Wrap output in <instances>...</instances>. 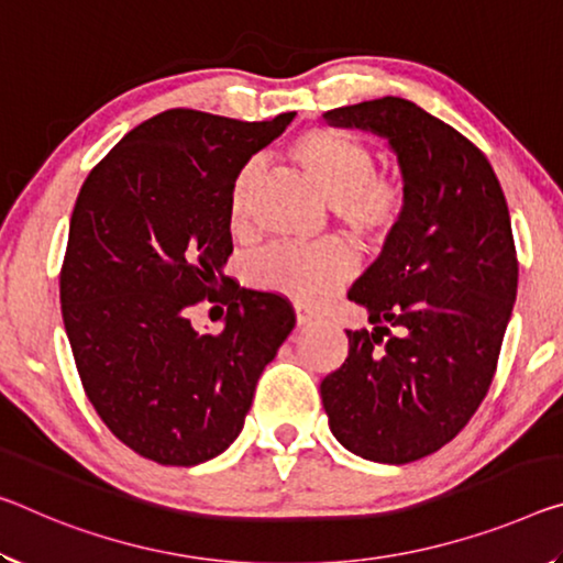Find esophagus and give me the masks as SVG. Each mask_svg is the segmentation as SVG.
<instances>
[{
	"label": "esophagus",
	"instance_id": "obj_1",
	"mask_svg": "<svg viewBox=\"0 0 563 563\" xmlns=\"http://www.w3.org/2000/svg\"><path fill=\"white\" fill-rule=\"evenodd\" d=\"M296 323L302 328V325H313V323H318V316H313V313H308V310H302V308H296Z\"/></svg>",
	"mask_w": 563,
	"mask_h": 563
}]
</instances>
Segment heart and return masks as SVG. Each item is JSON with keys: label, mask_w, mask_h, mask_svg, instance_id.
Here are the masks:
<instances>
[{"label": "heart", "mask_w": 563, "mask_h": 563, "mask_svg": "<svg viewBox=\"0 0 563 563\" xmlns=\"http://www.w3.org/2000/svg\"><path fill=\"white\" fill-rule=\"evenodd\" d=\"M285 155L316 190L333 205L335 218L363 243L383 245L406 218L408 190L404 177L373 167V153L358 137L341 130L313 128L300 132ZM255 167L240 169L228 195V225L235 235L253 228ZM355 271V257L343 243L267 250L253 265V280L265 290L283 292L306 306L325 300L335 285Z\"/></svg>", "instance_id": "b5f03b06"}]
</instances>
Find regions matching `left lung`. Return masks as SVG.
<instances>
[{"label": "left lung", "instance_id": "obj_1", "mask_svg": "<svg viewBox=\"0 0 563 563\" xmlns=\"http://www.w3.org/2000/svg\"><path fill=\"white\" fill-rule=\"evenodd\" d=\"M323 118L386 137L406 218L347 298L373 330H345L347 358L320 383L330 431L355 456L410 463L459 435L494 380L519 261L486 155L421 107L380 100Z\"/></svg>", "mask_w": 563, "mask_h": 563}]
</instances>
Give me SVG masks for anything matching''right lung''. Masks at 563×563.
<instances>
[{
	"label": "right lung",
	"instance_id": "1",
	"mask_svg": "<svg viewBox=\"0 0 563 563\" xmlns=\"http://www.w3.org/2000/svg\"><path fill=\"white\" fill-rule=\"evenodd\" d=\"M292 118L165 110L130 130L77 195L62 320L89 404L142 459L198 466L225 451L296 325L288 300L222 275L233 253L230 187ZM202 299L229 306L220 334L191 328Z\"/></svg>",
	"mask_w": 563,
	"mask_h": 563
}]
</instances>
